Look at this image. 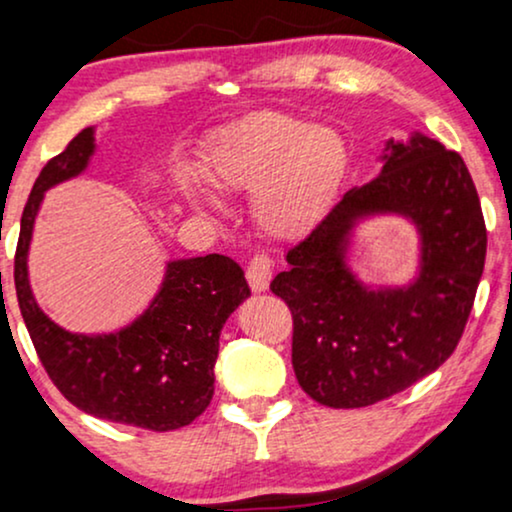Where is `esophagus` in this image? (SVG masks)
<instances>
[{
    "label": "esophagus",
    "instance_id": "34e87169",
    "mask_svg": "<svg viewBox=\"0 0 512 512\" xmlns=\"http://www.w3.org/2000/svg\"><path fill=\"white\" fill-rule=\"evenodd\" d=\"M272 272H274V260L269 255H255L248 264V283L252 288V293H262L267 291L269 281H272Z\"/></svg>",
    "mask_w": 512,
    "mask_h": 512
}]
</instances>
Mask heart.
<instances>
[{"label": "heart", "instance_id": "heart-1", "mask_svg": "<svg viewBox=\"0 0 512 512\" xmlns=\"http://www.w3.org/2000/svg\"><path fill=\"white\" fill-rule=\"evenodd\" d=\"M350 171V145L331 126L283 112H260L212 140L207 176L226 193H255L257 224L295 238L334 207Z\"/></svg>", "mask_w": 512, "mask_h": 512}]
</instances>
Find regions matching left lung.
I'll list each match as a JSON object with an SVG mask.
<instances>
[{
    "instance_id": "1",
    "label": "left lung",
    "mask_w": 512,
    "mask_h": 512,
    "mask_svg": "<svg viewBox=\"0 0 512 512\" xmlns=\"http://www.w3.org/2000/svg\"><path fill=\"white\" fill-rule=\"evenodd\" d=\"M381 159V174L348 190L269 286L293 315L295 379L326 408H367L439 369L484 272V214L463 157L415 133L389 140ZM372 213H400L421 231V276L410 287L372 292L347 269L352 226Z\"/></svg>"
}]
</instances>
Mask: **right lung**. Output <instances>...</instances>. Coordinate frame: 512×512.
I'll return each instance as SVG.
<instances>
[{"instance_id":"add662e5","label":"right lung","mask_w":512,"mask_h":512,"mask_svg":"<svg viewBox=\"0 0 512 512\" xmlns=\"http://www.w3.org/2000/svg\"><path fill=\"white\" fill-rule=\"evenodd\" d=\"M92 152L95 131L83 128L61 155L42 166L30 190L14 260L18 307L42 367L78 410L150 432L181 429L212 400L221 326L250 298V286L231 257L176 260L166 267L152 305L126 329L85 336L54 324L30 291V236L45 190L78 176Z\"/></svg>"}]
</instances>
